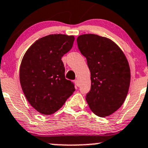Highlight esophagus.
Here are the masks:
<instances>
[{"label": "esophagus", "mask_w": 148, "mask_h": 148, "mask_svg": "<svg viewBox=\"0 0 148 148\" xmlns=\"http://www.w3.org/2000/svg\"><path fill=\"white\" fill-rule=\"evenodd\" d=\"M74 83H75L76 86H79V85H80V84H79V82L78 80L74 81Z\"/></svg>", "instance_id": "34e87169"}]
</instances>
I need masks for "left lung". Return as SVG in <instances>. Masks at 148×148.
Wrapping results in <instances>:
<instances>
[{
  "mask_svg": "<svg viewBox=\"0 0 148 148\" xmlns=\"http://www.w3.org/2000/svg\"><path fill=\"white\" fill-rule=\"evenodd\" d=\"M78 48L87 60L91 87L86 100L97 116L111 115L124 103L131 82L129 62L113 40L96 34L77 38Z\"/></svg>",
  "mask_w": 148,
  "mask_h": 148,
  "instance_id": "left-lung-1",
  "label": "left lung"
}]
</instances>
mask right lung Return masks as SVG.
Instances as JSON below:
<instances>
[{"mask_svg": "<svg viewBox=\"0 0 148 148\" xmlns=\"http://www.w3.org/2000/svg\"><path fill=\"white\" fill-rule=\"evenodd\" d=\"M74 40V36H46L36 40L22 58L21 87L29 104L42 114L58 111L75 90L74 84L65 79L62 61Z\"/></svg>", "mask_w": 148, "mask_h": 148, "instance_id": "obj_1", "label": "right lung"}]
</instances>
